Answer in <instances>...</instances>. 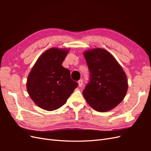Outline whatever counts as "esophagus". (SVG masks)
Masks as SVG:
<instances>
[{
    "mask_svg": "<svg viewBox=\"0 0 151 151\" xmlns=\"http://www.w3.org/2000/svg\"><path fill=\"white\" fill-rule=\"evenodd\" d=\"M78 86L80 87H81V86L83 85V80H80L78 81Z\"/></svg>",
    "mask_w": 151,
    "mask_h": 151,
    "instance_id": "obj_1",
    "label": "esophagus"
}]
</instances>
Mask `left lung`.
Here are the masks:
<instances>
[{"label": "left lung", "mask_w": 151, "mask_h": 151, "mask_svg": "<svg viewBox=\"0 0 151 151\" xmlns=\"http://www.w3.org/2000/svg\"><path fill=\"white\" fill-rule=\"evenodd\" d=\"M83 55L90 71V80L83 96L97 111H110L126 96L128 86L126 73L113 55L104 49L86 50Z\"/></svg>", "instance_id": "8db88e82"}]
</instances>
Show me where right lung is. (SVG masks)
Returning a JSON list of instances; mask_svg holds the SVG:
<instances>
[{"mask_svg":"<svg viewBox=\"0 0 151 151\" xmlns=\"http://www.w3.org/2000/svg\"><path fill=\"white\" fill-rule=\"evenodd\" d=\"M70 49L52 47L38 58L30 71L27 88L30 98L40 108L54 111L63 106L78 83L62 66Z\"/></svg>","mask_w":151,"mask_h":151,"instance_id":"1","label":"right lung"}]
</instances>
